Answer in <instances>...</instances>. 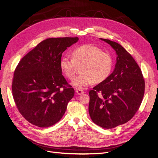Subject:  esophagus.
<instances>
[{
    "label": "esophagus",
    "mask_w": 158,
    "mask_h": 158,
    "mask_svg": "<svg viewBox=\"0 0 158 158\" xmlns=\"http://www.w3.org/2000/svg\"><path fill=\"white\" fill-rule=\"evenodd\" d=\"M76 92H77V94L78 95H81V94H83V93H84V91H83V89H78L76 90Z\"/></svg>",
    "instance_id": "obj_1"
}]
</instances>
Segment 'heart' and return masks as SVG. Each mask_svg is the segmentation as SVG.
<instances>
[{"mask_svg": "<svg viewBox=\"0 0 158 158\" xmlns=\"http://www.w3.org/2000/svg\"><path fill=\"white\" fill-rule=\"evenodd\" d=\"M72 56H64L60 66L62 72L69 79H73L77 73L78 66H82L83 74L72 82L77 88H85L93 82L98 83L106 80L113 68V58L107 52L102 51L98 47L84 45L73 50Z\"/></svg>", "mask_w": 158, "mask_h": 158, "instance_id": "b5f03b06", "label": "heart"}]
</instances>
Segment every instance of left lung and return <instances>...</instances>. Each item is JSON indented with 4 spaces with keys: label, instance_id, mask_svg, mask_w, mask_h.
<instances>
[{
    "label": "left lung",
    "instance_id": "obj_1",
    "mask_svg": "<svg viewBox=\"0 0 158 158\" xmlns=\"http://www.w3.org/2000/svg\"><path fill=\"white\" fill-rule=\"evenodd\" d=\"M100 40L114 49L116 63L113 73L90 90L89 112L96 124L111 129L133 117L141 104L145 83L138 64L123 47Z\"/></svg>",
    "mask_w": 158,
    "mask_h": 158
}]
</instances>
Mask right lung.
I'll return each instance as SVG.
<instances>
[{
	"mask_svg": "<svg viewBox=\"0 0 158 158\" xmlns=\"http://www.w3.org/2000/svg\"><path fill=\"white\" fill-rule=\"evenodd\" d=\"M79 38H51L38 44L17 66L12 94L19 113L40 127L55 124L65 113L74 89L62 75V52Z\"/></svg>",
	"mask_w": 158,
	"mask_h": 158,
	"instance_id": "add662e5",
	"label": "right lung"
}]
</instances>
